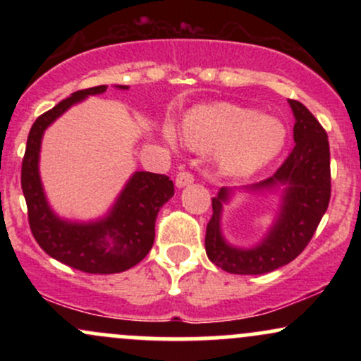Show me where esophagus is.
Instances as JSON below:
<instances>
[{"mask_svg": "<svg viewBox=\"0 0 361 361\" xmlns=\"http://www.w3.org/2000/svg\"><path fill=\"white\" fill-rule=\"evenodd\" d=\"M175 183H176L178 188H185V186L193 183V175H192V173H188V171H180L176 175Z\"/></svg>", "mask_w": 361, "mask_h": 361, "instance_id": "1", "label": "esophagus"}]
</instances>
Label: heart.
Wrapping results in <instances>:
<instances>
[{"instance_id": "1", "label": "heart", "mask_w": 361, "mask_h": 361, "mask_svg": "<svg viewBox=\"0 0 361 361\" xmlns=\"http://www.w3.org/2000/svg\"><path fill=\"white\" fill-rule=\"evenodd\" d=\"M183 137L195 149H215L219 166L233 176L259 171L280 154L287 142V128L280 120L261 117L259 111L219 103L198 106L185 118ZM164 139L175 144L171 128H164Z\"/></svg>"}]
</instances>
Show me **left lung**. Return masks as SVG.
Here are the masks:
<instances>
[{"label":"left lung","mask_w":361,"mask_h":361,"mask_svg":"<svg viewBox=\"0 0 361 361\" xmlns=\"http://www.w3.org/2000/svg\"><path fill=\"white\" fill-rule=\"evenodd\" d=\"M295 117L293 146L276 173L259 183L243 186L250 193H279L275 221L258 244L239 247L222 234V210L234 188L219 190L212 198V219L207 224L205 251L209 259L234 275H263L279 270L305 250L316 233L331 198V161L327 134L300 102L288 100Z\"/></svg>","instance_id":"left-lung-1"}]
</instances>
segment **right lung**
Wrapping results in <instances>:
<instances>
[{"label": "right lung", "instance_id": "right-lung-1", "mask_svg": "<svg viewBox=\"0 0 361 361\" xmlns=\"http://www.w3.org/2000/svg\"><path fill=\"white\" fill-rule=\"evenodd\" d=\"M115 88L128 90V86ZM105 91V85L76 91L40 115L30 128L22 163V190L35 241L54 259L93 275L126 271L146 258L154 244L157 214L175 195L168 176L135 171L103 217L81 222L54 212L39 171L44 132L73 105Z\"/></svg>", "mask_w": 361, "mask_h": 361}]
</instances>
